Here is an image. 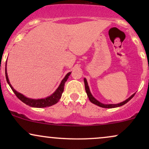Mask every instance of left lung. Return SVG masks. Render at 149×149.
<instances>
[{
    "instance_id": "1",
    "label": "left lung",
    "mask_w": 149,
    "mask_h": 149,
    "mask_svg": "<svg viewBox=\"0 0 149 149\" xmlns=\"http://www.w3.org/2000/svg\"><path fill=\"white\" fill-rule=\"evenodd\" d=\"M84 83H85V91H86V93L87 95H88V97L89 98V100H90V102H92V104H95V105H97L98 107H102V108H107V109H112V108H116V107H121V106L124 105V104H125L126 103H127L128 102H129L130 100H131L132 98L134 96L135 93L133 94V95H132L130 97H129V98H127V100H125L123 102H120V103H118V104H103L102 103V102H99L98 100H96V99L93 96H92L91 92H90V88H89V85H88V81H87L86 78H84Z\"/></svg>"
}]
</instances>
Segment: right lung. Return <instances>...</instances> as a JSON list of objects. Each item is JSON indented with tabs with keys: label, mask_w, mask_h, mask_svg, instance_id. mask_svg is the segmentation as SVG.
<instances>
[{
	"label": "right lung",
	"mask_w": 149,
	"mask_h": 149,
	"mask_svg": "<svg viewBox=\"0 0 149 149\" xmlns=\"http://www.w3.org/2000/svg\"><path fill=\"white\" fill-rule=\"evenodd\" d=\"M7 61L6 64V78L7 80V82H8V85H10V87L11 88L13 91L14 92L17 98L19 100H20L22 102L26 104V105L29 106L31 107H34V108H45L47 107H50V106L54 105V104H57L59 100H60L61 95H62L63 92H64V83H66V81L67 80L68 78H69V76H70L71 72L68 73L65 76V77L63 78L62 80L61 81V83L59 84V87L57 88V90H55L51 95L49 96L45 97V98L42 99H31L29 98V97H25L24 95H22V94L19 93L17 91L15 90L14 88L12 86V85L10 84V82L9 80V78H8V73H7Z\"/></svg>",
	"instance_id": "1"
}]
</instances>
